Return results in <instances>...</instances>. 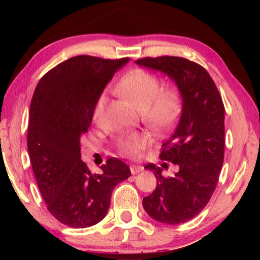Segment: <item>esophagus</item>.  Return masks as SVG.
I'll use <instances>...</instances> for the list:
<instances>
[{
    "label": "esophagus",
    "mask_w": 260,
    "mask_h": 260,
    "mask_svg": "<svg viewBox=\"0 0 260 260\" xmlns=\"http://www.w3.org/2000/svg\"><path fill=\"white\" fill-rule=\"evenodd\" d=\"M143 170H144L143 166H141V165H135V164L131 165V172H132V174L140 173V172H142Z\"/></svg>",
    "instance_id": "obj_1"
}]
</instances>
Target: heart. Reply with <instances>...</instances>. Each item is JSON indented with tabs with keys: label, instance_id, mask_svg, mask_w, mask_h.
I'll return each instance as SVG.
<instances>
[{
	"label": "heart",
	"instance_id": "b5f03b06",
	"mask_svg": "<svg viewBox=\"0 0 260 260\" xmlns=\"http://www.w3.org/2000/svg\"><path fill=\"white\" fill-rule=\"evenodd\" d=\"M116 90L140 110L143 121L156 132L161 133L172 126L182 110V96L177 87L160 88L159 78L144 69H133L117 83ZM107 94L101 93L96 100L93 117H102ZM150 143V138L142 132L122 134L114 141L119 155L139 157Z\"/></svg>",
	"mask_w": 260,
	"mask_h": 260
}]
</instances>
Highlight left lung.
Returning a JSON list of instances; mask_svg holds the SVG:
<instances>
[{
    "label": "left lung",
    "mask_w": 260,
    "mask_h": 260,
    "mask_svg": "<svg viewBox=\"0 0 260 260\" xmlns=\"http://www.w3.org/2000/svg\"><path fill=\"white\" fill-rule=\"evenodd\" d=\"M135 61L172 78L182 96L179 124L159 153L161 160L177 164L179 171L164 177L161 167L146 165L155 173L157 186L142 202L156 221L179 225L196 217L217 187L225 155V107L209 72L195 61L174 56Z\"/></svg>",
    "instance_id": "8db88e82"
}]
</instances>
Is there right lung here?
I'll return each mask as SVG.
<instances>
[{"instance_id":"1","label":"right lung","mask_w":260,"mask_h":260,"mask_svg":"<svg viewBox=\"0 0 260 260\" xmlns=\"http://www.w3.org/2000/svg\"><path fill=\"white\" fill-rule=\"evenodd\" d=\"M128 59L72 57L48 71L34 90L27 128L30 164L48 211L69 227L100 222L113 188L132 175L128 165L114 157L101 166L102 174L91 173L80 152L96 100Z\"/></svg>"}]
</instances>
